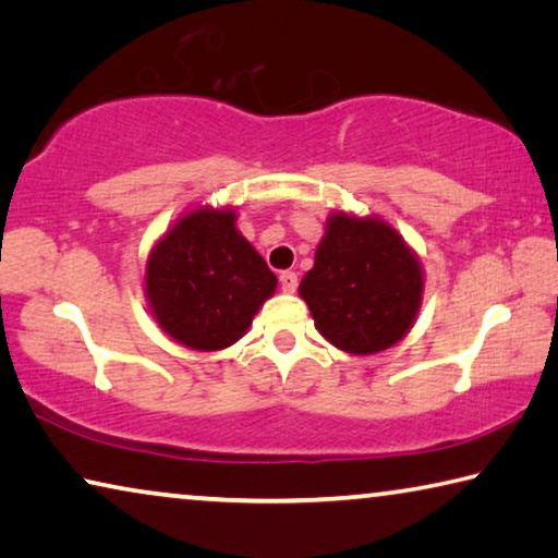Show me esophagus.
Masks as SVG:
<instances>
[{"label":"esophagus","mask_w":558,"mask_h":558,"mask_svg":"<svg viewBox=\"0 0 558 558\" xmlns=\"http://www.w3.org/2000/svg\"><path fill=\"white\" fill-rule=\"evenodd\" d=\"M279 284H281V291H284V294H294L296 287H299L296 274L294 271H281L279 274Z\"/></svg>","instance_id":"1"}]
</instances>
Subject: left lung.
Instances as JSON below:
<instances>
[{
  "label": "left lung",
  "mask_w": 558,
  "mask_h": 558,
  "mask_svg": "<svg viewBox=\"0 0 558 558\" xmlns=\"http://www.w3.org/2000/svg\"><path fill=\"white\" fill-rule=\"evenodd\" d=\"M425 271L396 227L378 215L333 213L304 274L299 296L316 331L353 355L405 339L423 304Z\"/></svg>",
  "instance_id": "1"
}]
</instances>
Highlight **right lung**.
<instances>
[{
    "mask_svg": "<svg viewBox=\"0 0 558 558\" xmlns=\"http://www.w3.org/2000/svg\"><path fill=\"white\" fill-rule=\"evenodd\" d=\"M143 291L155 324L172 341L209 353L250 331L277 291V274L236 230L234 207L197 205L153 244Z\"/></svg>",
    "mask_w": 558,
    "mask_h": 558,
    "instance_id": "right-lung-1",
    "label": "right lung"
}]
</instances>
